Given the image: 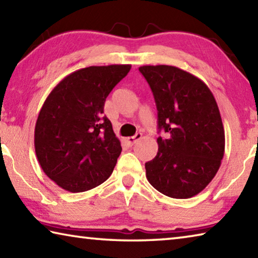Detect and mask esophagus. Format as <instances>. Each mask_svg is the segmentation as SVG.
I'll use <instances>...</instances> for the list:
<instances>
[{
    "label": "esophagus",
    "instance_id": "34e87169",
    "mask_svg": "<svg viewBox=\"0 0 258 258\" xmlns=\"http://www.w3.org/2000/svg\"><path fill=\"white\" fill-rule=\"evenodd\" d=\"M141 138H142V134L141 133H137V134L134 135V137H131V138L126 139V142L128 143V146H133L134 143L137 142V141H139V140L141 139Z\"/></svg>",
    "mask_w": 258,
    "mask_h": 258
}]
</instances>
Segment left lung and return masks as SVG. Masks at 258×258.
I'll list each match as a JSON object with an SVG mask.
<instances>
[{"label": "left lung", "instance_id": "obj_1", "mask_svg": "<svg viewBox=\"0 0 258 258\" xmlns=\"http://www.w3.org/2000/svg\"><path fill=\"white\" fill-rule=\"evenodd\" d=\"M158 111V152L146 163L150 184L171 198L186 199L206 187L224 156L223 123L213 93L192 74L174 66H142Z\"/></svg>", "mask_w": 258, "mask_h": 258}]
</instances>
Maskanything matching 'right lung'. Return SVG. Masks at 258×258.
I'll use <instances>...</instances> for the list:
<instances>
[{"instance_id":"obj_1","label":"right lung","mask_w":258,"mask_h":258,"mask_svg":"<svg viewBox=\"0 0 258 258\" xmlns=\"http://www.w3.org/2000/svg\"><path fill=\"white\" fill-rule=\"evenodd\" d=\"M130 69L131 64L80 69L46 98L35 125V152L43 172L62 189L84 192L111 175L121 147L103 107Z\"/></svg>"}]
</instances>
